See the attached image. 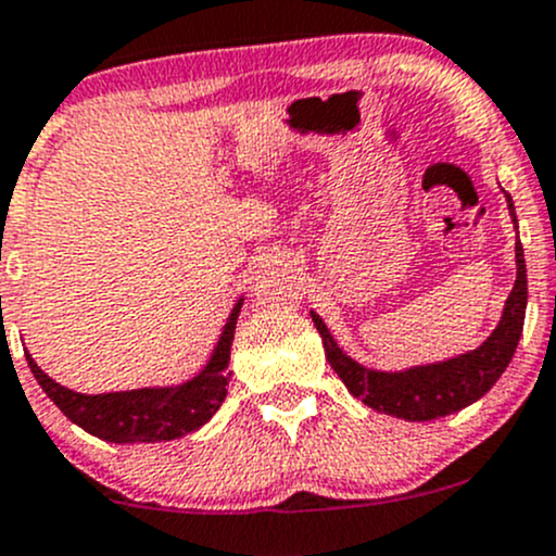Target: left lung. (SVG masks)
Returning <instances> with one entry per match:
<instances>
[{"label": "left lung", "instance_id": "obj_1", "mask_svg": "<svg viewBox=\"0 0 556 556\" xmlns=\"http://www.w3.org/2000/svg\"><path fill=\"white\" fill-rule=\"evenodd\" d=\"M508 210L514 215L511 195H508ZM514 220H517V215H514ZM525 309L527 268L525 250H521V242H517V282H514L511 295H508L501 323L492 330L490 339L479 350L468 352V355L397 374L371 371V368L361 366V363H355L339 350L333 336L328 333L325 323L314 312L312 319L314 328L323 336L325 357H328L330 368L339 374V379L352 395L361 397L366 406L377 408L382 414H392V417L408 419V422H428V419L446 417V414L470 406L501 379V374L506 371L514 352H517L521 325H525Z\"/></svg>", "mask_w": 556, "mask_h": 556}]
</instances>
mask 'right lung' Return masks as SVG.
<instances>
[{"label": "right lung", "instance_id": "obj_1", "mask_svg": "<svg viewBox=\"0 0 556 556\" xmlns=\"http://www.w3.org/2000/svg\"><path fill=\"white\" fill-rule=\"evenodd\" d=\"M239 309H242V301L233 306L204 371L177 387H144V390L83 395V392L53 382L31 361V355H26V361H29L31 374H35L45 395L86 433L112 441V444H137V441L155 444V441L182 439V435L193 433L201 425L210 422L212 414L226 401V368L231 361Z\"/></svg>", "mask_w": 556, "mask_h": 556}]
</instances>
